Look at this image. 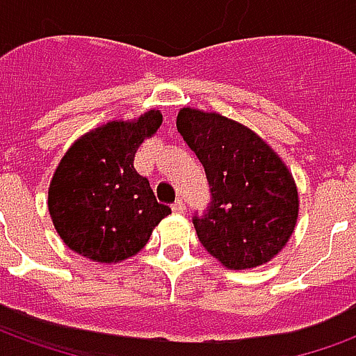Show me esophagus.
Masks as SVG:
<instances>
[{
    "label": "esophagus",
    "mask_w": 356,
    "mask_h": 356,
    "mask_svg": "<svg viewBox=\"0 0 356 356\" xmlns=\"http://www.w3.org/2000/svg\"><path fill=\"white\" fill-rule=\"evenodd\" d=\"M171 209H173L175 213H185V209H186L185 202L177 200V202H175V204H173V206H171Z\"/></svg>",
    "instance_id": "esophagus-1"
}]
</instances>
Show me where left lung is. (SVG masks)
Here are the masks:
<instances>
[{
    "label": "left lung",
    "mask_w": 356,
    "mask_h": 356,
    "mask_svg": "<svg viewBox=\"0 0 356 356\" xmlns=\"http://www.w3.org/2000/svg\"><path fill=\"white\" fill-rule=\"evenodd\" d=\"M177 129L206 170L211 204L194 229L202 246L231 270L265 265L296 231L298 185L267 143L217 112L179 110Z\"/></svg>",
    "instance_id": "1"
}]
</instances>
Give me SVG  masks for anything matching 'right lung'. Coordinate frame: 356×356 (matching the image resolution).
<instances>
[{"label": "right lung", "instance_id": "1", "mask_svg": "<svg viewBox=\"0 0 356 356\" xmlns=\"http://www.w3.org/2000/svg\"><path fill=\"white\" fill-rule=\"evenodd\" d=\"M162 125V112L95 127L66 150L49 183L51 221L76 254L120 263L139 254L171 209L156 202L148 179L133 168L143 140Z\"/></svg>", "mask_w": 356, "mask_h": 356}]
</instances>
